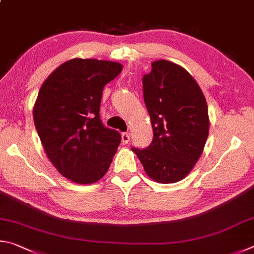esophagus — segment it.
Masks as SVG:
<instances>
[{
	"label": "esophagus",
	"instance_id": "esophagus-1",
	"mask_svg": "<svg viewBox=\"0 0 254 254\" xmlns=\"http://www.w3.org/2000/svg\"><path fill=\"white\" fill-rule=\"evenodd\" d=\"M129 140H130L129 135H128L127 132H123V134H122V144L126 145V144L129 143Z\"/></svg>",
	"mask_w": 254,
	"mask_h": 254
}]
</instances>
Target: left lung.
<instances>
[{
	"label": "left lung",
	"instance_id": "left-lung-1",
	"mask_svg": "<svg viewBox=\"0 0 254 254\" xmlns=\"http://www.w3.org/2000/svg\"><path fill=\"white\" fill-rule=\"evenodd\" d=\"M143 91L154 131L148 147L131 150L150 179L176 183L189 174L205 146L207 104L194 78L181 65L154 61L143 77Z\"/></svg>",
	"mask_w": 254,
	"mask_h": 254
}]
</instances>
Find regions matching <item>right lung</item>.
Wrapping results in <instances>:
<instances>
[{"mask_svg":"<svg viewBox=\"0 0 254 254\" xmlns=\"http://www.w3.org/2000/svg\"><path fill=\"white\" fill-rule=\"evenodd\" d=\"M118 62L71 59L49 75L33 108L38 135L58 172L78 184L104 176L122 140L101 123L102 90L122 72Z\"/></svg>","mask_w":254,"mask_h":254,"instance_id":"add662e5","label":"right lung"}]
</instances>
